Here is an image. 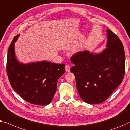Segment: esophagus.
I'll return each mask as SVG.
<instances>
[{
	"instance_id": "obj_1",
	"label": "esophagus",
	"mask_w": 130,
	"mask_h": 130,
	"mask_svg": "<svg viewBox=\"0 0 130 130\" xmlns=\"http://www.w3.org/2000/svg\"><path fill=\"white\" fill-rule=\"evenodd\" d=\"M65 71L66 72H70V66L68 65H65Z\"/></svg>"
}]
</instances>
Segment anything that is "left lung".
<instances>
[{
  "mask_svg": "<svg viewBox=\"0 0 130 130\" xmlns=\"http://www.w3.org/2000/svg\"><path fill=\"white\" fill-rule=\"evenodd\" d=\"M106 47L99 54L79 51L72 56L74 66L70 71L74 74L77 90L87 103L104 102L123 80L125 56L120 38L107 30Z\"/></svg>",
  "mask_w": 130,
  "mask_h": 130,
  "instance_id": "left-lung-1",
  "label": "left lung"
}]
</instances>
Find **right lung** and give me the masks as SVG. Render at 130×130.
I'll list each match as a JSON object with an SVG mask.
<instances>
[{"mask_svg": "<svg viewBox=\"0 0 130 130\" xmlns=\"http://www.w3.org/2000/svg\"><path fill=\"white\" fill-rule=\"evenodd\" d=\"M15 36L9 47L6 71L11 87L30 103L46 106L51 102L58 79L65 73V64L45 61L24 64L15 58Z\"/></svg>", "mask_w": 130, "mask_h": 130, "instance_id": "1", "label": "right lung"}]
</instances>
